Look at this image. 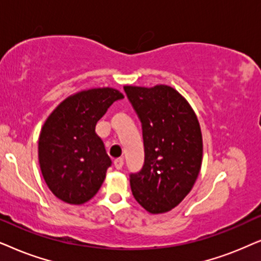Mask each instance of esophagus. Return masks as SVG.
Returning <instances> with one entry per match:
<instances>
[{"mask_svg": "<svg viewBox=\"0 0 261 261\" xmlns=\"http://www.w3.org/2000/svg\"><path fill=\"white\" fill-rule=\"evenodd\" d=\"M113 163H114V167H116L117 169H121V167H123V165H124V160L121 158H118L114 160Z\"/></svg>", "mask_w": 261, "mask_h": 261, "instance_id": "obj_1", "label": "esophagus"}]
</instances>
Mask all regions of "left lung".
Instances as JSON below:
<instances>
[{
  "mask_svg": "<svg viewBox=\"0 0 261 261\" xmlns=\"http://www.w3.org/2000/svg\"><path fill=\"white\" fill-rule=\"evenodd\" d=\"M142 123L144 165L130 174L131 191L150 214L179 205L196 182L203 159L199 121L187 100L166 85L125 86Z\"/></svg>",
  "mask_w": 261,
  "mask_h": 261,
  "instance_id": "8db88e82",
  "label": "left lung"
}]
</instances>
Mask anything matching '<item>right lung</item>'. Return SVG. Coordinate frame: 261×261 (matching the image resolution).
Segmentation results:
<instances>
[{
    "mask_svg": "<svg viewBox=\"0 0 261 261\" xmlns=\"http://www.w3.org/2000/svg\"><path fill=\"white\" fill-rule=\"evenodd\" d=\"M123 98L110 87L81 90L47 117L38 142V158L45 182L58 199L80 205L101 187L112 161L95 126L107 109Z\"/></svg>",
    "mask_w": 261,
    "mask_h": 261,
    "instance_id": "right-lung-1",
    "label": "right lung"
}]
</instances>
